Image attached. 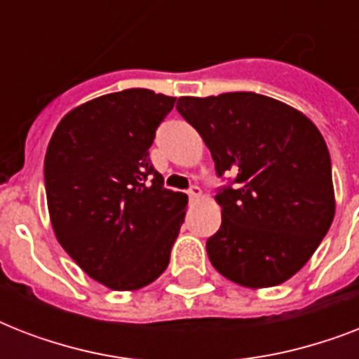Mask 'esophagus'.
<instances>
[{
	"instance_id": "esophagus-1",
	"label": "esophagus",
	"mask_w": 359,
	"mask_h": 359,
	"mask_svg": "<svg viewBox=\"0 0 359 359\" xmlns=\"http://www.w3.org/2000/svg\"><path fill=\"white\" fill-rule=\"evenodd\" d=\"M188 197H190L191 201H197V199L201 197V188L197 184H191L190 188H188Z\"/></svg>"
}]
</instances>
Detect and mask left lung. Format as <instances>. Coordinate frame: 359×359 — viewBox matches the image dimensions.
Instances as JSON below:
<instances>
[{
	"label": "left lung",
	"instance_id": "1",
	"mask_svg": "<svg viewBox=\"0 0 359 359\" xmlns=\"http://www.w3.org/2000/svg\"><path fill=\"white\" fill-rule=\"evenodd\" d=\"M179 114L208 147L222 227L207 240L212 266L231 281L276 287L306 264L334 222L332 160L306 115L257 93L180 97Z\"/></svg>",
	"mask_w": 359,
	"mask_h": 359
}]
</instances>
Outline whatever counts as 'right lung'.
I'll return each instance as SVG.
<instances>
[{
  "mask_svg": "<svg viewBox=\"0 0 359 359\" xmlns=\"http://www.w3.org/2000/svg\"><path fill=\"white\" fill-rule=\"evenodd\" d=\"M173 97L126 89L65 115L44 158L53 233L76 264L114 290H135L168 268L188 197L163 188L149 147Z\"/></svg>",
  "mask_w": 359,
  "mask_h": 359,
  "instance_id": "right-lung-1",
  "label": "right lung"
}]
</instances>
